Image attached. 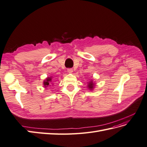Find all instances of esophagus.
Returning a JSON list of instances; mask_svg holds the SVG:
<instances>
[{
  "mask_svg": "<svg viewBox=\"0 0 147 147\" xmlns=\"http://www.w3.org/2000/svg\"><path fill=\"white\" fill-rule=\"evenodd\" d=\"M73 71V69H72V68H68L67 69V72L69 73H72Z\"/></svg>",
  "mask_w": 147,
  "mask_h": 147,
  "instance_id": "esophagus-1",
  "label": "esophagus"
}]
</instances>
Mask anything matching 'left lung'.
I'll list each match as a JSON object with an SVG mask.
<instances>
[{
  "instance_id": "obj_1",
  "label": "left lung",
  "mask_w": 147,
  "mask_h": 147,
  "mask_svg": "<svg viewBox=\"0 0 147 147\" xmlns=\"http://www.w3.org/2000/svg\"><path fill=\"white\" fill-rule=\"evenodd\" d=\"M94 85H95V84L93 83V81H90V82H89L88 84V89L90 90H92L94 88Z\"/></svg>"
}]
</instances>
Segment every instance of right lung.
I'll return each instance as SVG.
<instances>
[{
	"instance_id": "right-lung-1",
	"label": "right lung",
	"mask_w": 147,
	"mask_h": 147,
	"mask_svg": "<svg viewBox=\"0 0 147 147\" xmlns=\"http://www.w3.org/2000/svg\"><path fill=\"white\" fill-rule=\"evenodd\" d=\"M52 82V77H50V78H47L46 79L44 80V86H45V88L47 87L48 86H51V83Z\"/></svg>"
}]
</instances>
